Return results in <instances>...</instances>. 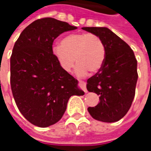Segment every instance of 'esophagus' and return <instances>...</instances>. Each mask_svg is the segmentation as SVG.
<instances>
[{
  "label": "esophagus",
  "instance_id": "34e87169",
  "mask_svg": "<svg viewBox=\"0 0 151 151\" xmlns=\"http://www.w3.org/2000/svg\"><path fill=\"white\" fill-rule=\"evenodd\" d=\"M79 83H80V86L82 87V89L84 91V92L86 93L87 90H86V82L83 80H79Z\"/></svg>",
  "mask_w": 151,
  "mask_h": 151
}]
</instances>
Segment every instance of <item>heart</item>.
Returning a JSON list of instances; mask_svg holds the SVG:
<instances>
[{
  "label": "heart",
  "mask_w": 151,
  "mask_h": 151,
  "mask_svg": "<svg viewBox=\"0 0 151 151\" xmlns=\"http://www.w3.org/2000/svg\"><path fill=\"white\" fill-rule=\"evenodd\" d=\"M52 54L60 68L66 72L74 64L76 73L85 75L90 70L97 72L101 69L106 56L104 43L99 35L93 33H73L60 40V45L52 47Z\"/></svg>",
  "instance_id": "heart-1"
}]
</instances>
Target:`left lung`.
<instances>
[{"label": "left lung", "mask_w": 151, "mask_h": 151, "mask_svg": "<svg viewBox=\"0 0 151 151\" xmlns=\"http://www.w3.org/2000/svg\"><path fill=\"white\" fill-rule=\"evenodd\" d=\"M99 35L104 43L106 56L102 68L87 80L86 88L99 95L100 102L88 111L94 119L116 122L129 110L135 96L137 71L133 51L107 27H82Z\"/></svg>", "instance_id": "8db88e82"}]
</instances>
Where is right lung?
I'll list each match as a JSON object with an SVG mask.
<instances>
[{
    "mask_svg": "<svg viewBox=\"0 0 151 151\" xmlns=\"http://www.w3.org/2000/svg\"><path fill=\"white\" fill-rule=\"evenodd\" d=\"M77 29L52 18L35 20L22 31L10 57V84L19 111L34 125L58 122L72 95H83L78 80L63 70L52 54L54 40Z\"/></svg>",
    "mask_w": 151,
    "mask_h": 151,
    "instance_id": "add662e5",
    "label": "right lung"
}]
</instances>
